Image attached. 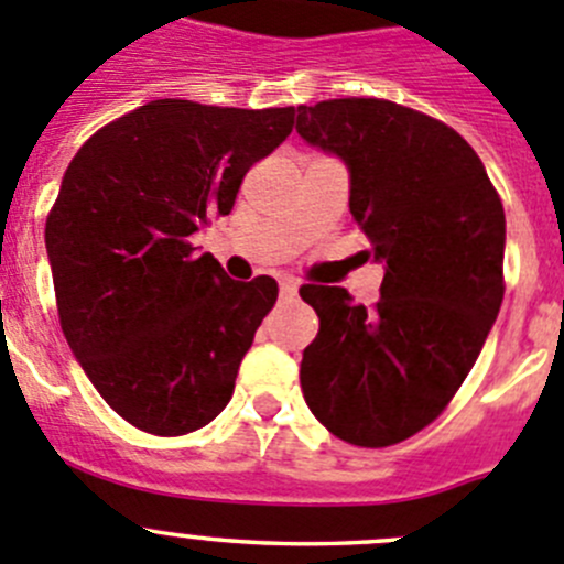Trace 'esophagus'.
<instances>
[{"mask_svg":"<svg viewBox=\"0 0 564 564\" xmlns=\"http://www.w3.org/2000/svg\"><path fill=\"white\" fill-rule=\"evenodd\" d=\"M294 294H297V281H294V278H283L281 297H294Z\"/></svg>","mask_w":564,"mask_h":564,"instance_id":"1","label":"esophagus"}]
</instances>
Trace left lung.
I'll return each instance as SVG.
<instances>
[{"label": "left lung", "instance_id": "8db88e82", "mask_svg": "<svg viewBox=\"0 0 564 564\" xmlns=\"http://www.w3.org/2000/svg\"><path fill=\"white\" fill-rule=\"evenodd\" d=\"M297 133L350 170V214L387 264L365 308L306 283L319 317L300 387L314 417L359 448L434 423L476 365L503 300L507 219L470 144L429 113L376 97L300 105Z\"/></svg>", "mask_w": 564, "mask_h": 564}]
</instances>
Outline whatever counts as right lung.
Wrapping results in <instances>:
<instances>
[{"label":"right lung","mask_w":564,"mask_h":564,"mask_svg":"<svg viewBox=\"0 0 564 564\" xmlns=\"http://www.w3.org/2000/svg\"><path fill=\"white\" fill-rule=\"evenodd\" d=\"M297 110L155 99L99 128L46 217L57 317L102 401L135 429L183 436L228 406L278 283L230 281L192 245L228 217L250 166Z\"/></svg>","instance_id":"1"}]
</instances>
